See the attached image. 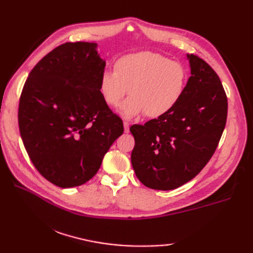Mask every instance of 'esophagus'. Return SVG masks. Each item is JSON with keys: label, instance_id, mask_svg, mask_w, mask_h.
<instances>
[{"label": "esophagus", "instance_id": "34e87169", "mask_svg": "<svg viewBox=\"0 0 253 253\" xmlns=\"http://www.w3.org/2000/svg\"><path fill=\"white\" fill-rule=\"evenodd\" d=\"M124 130L125 132H129V123L124 122Z\"/></svg>", "mask_w": 253, "mask_h": 253}]
</instances>
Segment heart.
<instances>
[{
	"instance_id": "1",
	"label": "heart",
	"mask_w": 253,
	"mask_h": 253,
	"mask_svg": "<svg viewBox=\"0 0 253 253\" xmlns=\"http://www.w3.org/2000/svg\"><path fill=\"white\" fill-rule=\"evenodd\" d=\"M186 82L187 72L180 63L144 51L118 58L114 71L102 74L100 90L112 107H117L129 93L130 98L121 106L124 117L132 118L143 112L148 117H160L177 104Z\"/></svg>"
}]
</instances>
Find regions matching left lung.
I'll use <instances>...</instances> for the list:
<instances>
[{"label":"left lung","instance_id":"1","mask_svg":"<svg viewBox=\"0 0 253 253\" xmlns=\"http://www.w3.org/2000/svg\"><path fill=\"white\" fill-rule=\"evenodd\" d=\"M191 76L166 114L132 125L131 164L144 186L173 190L196 177L215 152L227 118V96L217 74L197 55H187Z\"/></svg>","mask_w":253,"mask_h":253}]
</instances>
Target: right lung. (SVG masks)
<instances>
[{"instance_id": "right-lung-1", "label": "right lung", "mask_w": 253, "mask_h": 253, "mask_svg": "<svg viewBox=\"0 0 253 253\" xmlns=\"http://www.w3.org/2000/svg\"><path fill=\"white\" fill-rule=\"evenodd\" d=\"M93 42H66L32 68L21 91L18 126L38 171L61 188L80 186L99 170L123 135V121L100 91L105 61Z\"/></svg>"}]
</instances>
